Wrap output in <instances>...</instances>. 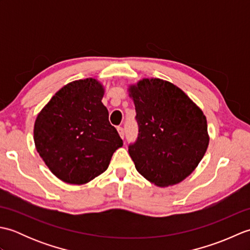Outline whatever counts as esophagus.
<instances>
[{
  "label": "esophagus",
  "mask_w": 250,
  "mask_h": 250,
  "mask_svg": "<svg viewBox=\"0 0 250 250\" xmlns=\"http://www.w3.org/2000/svg\"><path fill=\"white\" fill-rule=\"evenodd\" d=\"M117 131H118V133L120 135L121 139H124L125 137V131H124V128L122 126H117Z\"/></svg>",
  "instance_id": "1"
}]
</instances>
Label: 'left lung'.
Wrapping results in <instances>:
<instances>
[{
    "mask_svg": "<svg viewBox=\"0 0 250 250\" xmlns=\"http://www.w3.org/2000/svg\"><path fill=\"white\" fill-rule=\"evenodd\" d=\"M139 137L129 153L142 176L158 187L183 182L199 166L209 143L203 111L174 83L143 78L129 84Z\"/></svg>",
    "mask_w": 250,
    "mask_h": 250,
    "instance_id": "left-lung-1",
    "label": "left lung"
}]
</instances>
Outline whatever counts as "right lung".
I'll list each match as a JSON object with an SVG mask.
<instances>
[{
  "instance_id": "add662e5",
  "label": "right lung",
  "mask_w": 250,
  "mask_h": 250,
  "mask_svg": "<svg viewBox=\"0 0 250 250\" xmlns=\"http://www.w3.org/2000/svg\"><path fill=\"white\" fill-rule=\"evenodd\" d=\"M104 86L89 77L68 83L47 103L34 122L37 152L62 182L83 185L107 169L124 143L109 124L102 103Z\"/></svg>"
}]
</instances>
